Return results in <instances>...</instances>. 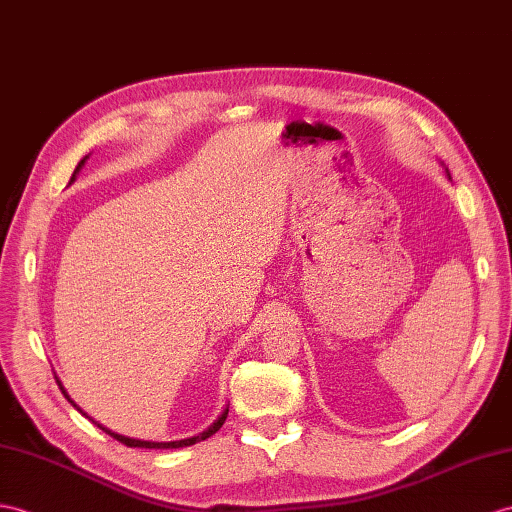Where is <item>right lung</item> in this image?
<instances>
[{"label":"right lung","mask_w":512,"mask_h":512,"mask_svg":"<svg viewBox=\"0 0 512 512\" xmlns=\"http://www.w3.org/2000/svg\"><path fill=\"white\" fill-rule=\"evenodd\" d=\"M84 160L86 158H82L80 162H78V167H76V171H73V176H76V173L80 171V167L84 165ZM73 180V178H71ZM58 382V380H56ZM58 386H60V391L62 393H65V397H67V400L71 402V397L67 395V391L65 389H62V384L58 382ZM73 404V402H71ZM73 406H76V404H73ZM78 408V406H76ZM80 410V408H78ZM80 413H82V410H80ZM226 417H228V410H226V413H223L215 423H213V426H210L206 432H202V434H199V436H193V439H184V441H171V443H152V441H139V439H128V436H121V434H117V432H110L108 428H104V426H99V423H97V428H102L106 434H110L112 436V439H117L119 443H123V445H128V447H145V450H176V447H186V445H195L197 441H204V439H208V436H213L221 426H223V423H226Z\"/></svg>","instance_id":"1"}]
</instances>
